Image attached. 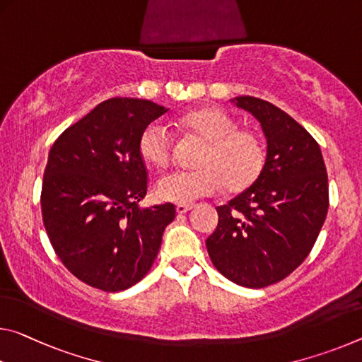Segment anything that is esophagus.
Returning <instances> with one entry per match:
<instances>
[{
	"mask_svg": "<svg viewBox=\"0 0 362 362\" xmlns=\"http://www.w3.org/2000/svg\"><path fill=\"white\" fill-rule=\"evenodd\" d=\"M192 209H193V206H190V204H179L175 208L177 214H187V212L192 211Z\"/></svg>",
	"mask_w": 362,
	"mask_h": 362,
	"instance_id": "1",
	"label": "esophagus"
}]
</instances>
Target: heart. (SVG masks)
Masks as SVG:
<instances>
[{
	"mask_svg": "<svg viewBox=\"0 0 362 362\" xmlns=\"http://www.w3.org/2000/svg\"><path fill=\"white\" fill-rule=\"evenodd\" d=\"M179 125L206 143L203 156L193 172H175L158 183L159 199L175 204H192L214 197L223 188L243 192L262 175L267 164V146L259 134L240 129L227 112L216 107H199L183 114ZM139 153L143 163L165 169L172 158V140L158 124L141 132Z\"/></svg>",
	"mask_w": 362,
	"mask_h": 362,
	"instance_id": "b5f03b06",
	"label": "heart"
}]
</instances>
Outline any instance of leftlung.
I'll return each instance as SVG.
<instances>
[{"instance_id": "8db88e82", "label": "left lung", "mask_w": 362, "mask_h": 362, "mask_svg": "<svg viewBox=\"0 0 362 362\" xmlns=\"http://www.w3.org/2000/svg\"><path fill=\"white\" fill-rule=\"evenodd\" d=\"M232 101L259 120L267 164L256 183L216 208L219 223L206 248L223 277L262 288L284 280L313 250L329 209V180L317 141L293 117L255 96Z\"/></svg>"}]
</instances>
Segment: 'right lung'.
<instances>
[{
	"label": "right lung",
	"instance_id": "add662e5",
	"mask_svg": "<svg viewBox=\"0 0 362 362\" xmlns=\"http://www.w3.org/2000/svg\"><path fill=\"white\" fill-rule=\"evenodd\" d=\"M164 112L148 100H106L49 150L40 199L45 228L62 264L95 288L140 282L175 217L170 203L139 208L148 188L139 140Z\"/></svg>",
	"mask_w": 362,
	"mask_h": 362
}]
</instances>
